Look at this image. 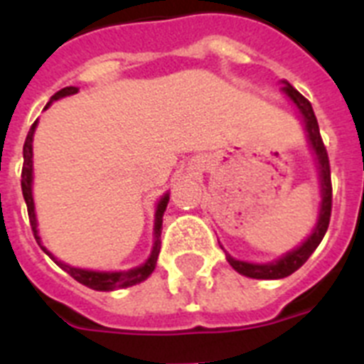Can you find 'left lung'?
I'll return each instance as SVG.
<instances>
[{
	"instance_id": "8db88e82",
	"label": "left lung",
	"mask_w": 364,
	"mask_h": 364,
	"mask_svg": "<svg viewBox=\"0 0 364 364\" xmlns=\"http://www.w3.org/2000/svg\"><path fill=\"white\" fill-rule=\"evenodd\" d=\"M284 92L294 100V104L297 105L299 111H301L302 118H304V124H306L308 138H310L311 147L315 149L317 160H319V176L321 186H323V205H321L319 222H317L314 233L308 237L306 242L302 244L301 247H297L295 252H290L288 255L279 259L277 262H272V264H250V262L235 260L233 257L228 255V262H230L237 272L252 279H282L291 275L294 272H297V269L310 259L311 253L315 252V247L321 244V240H323L324 233H326L328 230V224H330V217H332V176H330V160H328L326 147H324L323 138H321L319 124H317L315 112L314 109H311L310 102H308L295 87H291L290 83H286L284 85Z\"/></svg>"
}]
</instances>
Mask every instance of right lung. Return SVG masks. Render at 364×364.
<instances>
[{
    "instance_id": "obj_1",
    "label": "right lung",
    "mask_w": 364,
    "mask_h": 364,
    "mask_svg": "<svg viewBox=\"0 0 364 364\" xmlns=\"http://www.w3.org/2000/svg\"><path fill=\"white\" fill-rule=\"evenodd\" d=\"M74 92H78V87H63L62 91H58L56 95L50 98V102L47 104V107L53 104V100L62 98V96H67V95H74ZM34 129H36V122H34L31 129H28L27 140H25V144H23L21 191H23L25 204H27L28 220H31V228H32V233H34V239H36V242L40 244L41 250H43V252L54 260V262H58V260L54 259L53 253H50L45 246H41L40 237H38V230H36V215H34V202H32V188H31V184H32V134H34ZM167 202H169V195H166V197L159 202L156 220H154V246H153V252H151V257L147 259L146 264L138 266V268H134V269H129V272H118V273L89 272V269L73 268V266L62 264V262H58V264L62 266V268L69 273L74 281H78L80 284L87 286V288H92V290H96V291L120 290V288H127V286H133V284H138V282L146 281L151 273H153L154 266H156V259H159L160 246H162V242H160V235H162V217H164V211H166V208H167Z\"/></svg>"
}]
</instances>
